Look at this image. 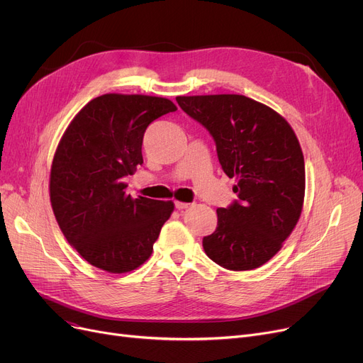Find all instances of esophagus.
Wrapping results in <instances>:
<instances>
[{"instance_id":"1","label":"esophagus","mask_w":363,"mask_h":363,"mask_svg":"<svg viewBox=\"0 0 363 363\" xmlns=\"http://www.w3.org/2000/svg\"><path fill=\"white\" fill-rule=\"evenodd\" d=\"M189 206V203H182V201H175V207L178 208V211H184V208H188Z\"/></svg>"}]
</instances>
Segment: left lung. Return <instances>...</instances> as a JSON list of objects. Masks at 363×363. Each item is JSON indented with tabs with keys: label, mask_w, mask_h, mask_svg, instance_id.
<instances>
[{
	"label": "left lung",
	"mask_w": 363,
	"mask_h": 363,
	"mask_svg": "<svg viewBox=\"0 0 363 363\" xmlns=\"http://www.w3.org/2000/svg\"><path fill=\"white\" fill-rule=\"evenodd\" d=\"M211 133L219 163L237 178V194L219 207L203 249L230 271H252L272 259L294 230L304 199V159L294 130L277 111L237 94L177 97Z\"/></svg>",
	"instance_id": "left-lung-1"
}]
</instances>
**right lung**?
I'll return each mask as SVG.
<instances>
[{
	"label": "right lung",
	"instance_id": "add662e5",
	"mask_svg": "<svg viewBox=\"0 0 363 363\" xmlns=\"http://www.w3.org/2000/svg\"><path fill=\"white\" fill-rule=\"evenodd\" d=\"M175 110L167 99L104 94L76 114L57 147L52 212L69 244L95 268L125 274L151 256L174 203L132 199L123 181L143 164L147 126Z\"/></svg>",
	"mask_w": 363,
	"mask_h": 363
}]
</instances>
